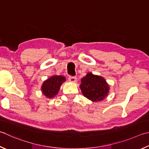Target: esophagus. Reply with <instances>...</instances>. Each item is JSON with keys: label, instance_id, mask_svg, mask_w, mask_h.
<instances>
[{"label": "esophagus", "instance_id": "esophagus-1", "mask_svg": "<svg viewBox=\"0 0 149 149\" xmlns=\"http://www.w3.org/2000/svg\"><path fill=\"white\" fill-rule=\"evenodd\" d=\"M69 81L70 82H77V78L74 77H69Z\"/></svg>", "mask_w": 149, "mask_h": 149}]
</instances>
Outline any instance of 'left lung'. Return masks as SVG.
<instances>
[{"instance_id":"obj_1","label":"left lung","mask_w":149,"mask_h":149,"mask_svg":"<svg viewBox=\"0 0 149 149\" xmlns=\"http://www.w3.org/2000/svg\"><path fill=\"white\" fill-rule=\"evenodd\" d=\"M83 95L93 102L103 101L109 93V85L103 77L88 72L80 85Z\"/></svg>"}]
</instances>
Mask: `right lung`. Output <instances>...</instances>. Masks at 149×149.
<instances>
[{
  "label": "right lung",
  "instance_id": "1",
  "mask_svg": "<svg viewBox=\"0 0 149 149\" xmlns=\"http://www.w3.org/2000/svg\"><path fill=\"white\" fill-rule=\"evenodd\" d=\"M65 81V77L62 75L52 76L43 82L41 86V92L46 98H54L58 93L61 86Z\"/></svg>",
  "mask_w": 149,
  "mask_h": 149
}]
</instances>
